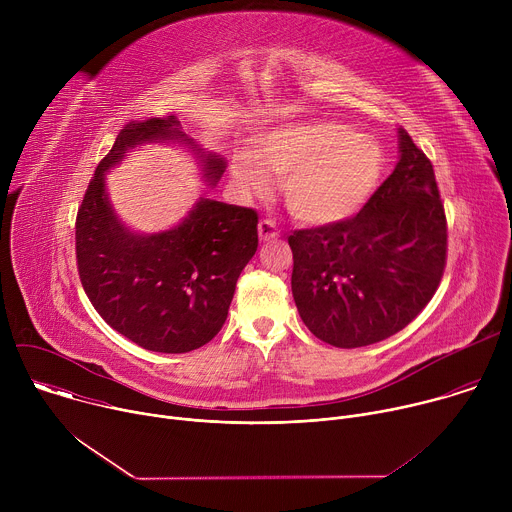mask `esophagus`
I'll use <instances>...</instances> for the list:
<instances>
[{"label":"esophagus","mask_w":512,"mask_h":512,"mask_svg":"<svg viewBox=\"0 0 512 512\" xmlns=\"http://www.w3.org/2000/svg\"><path fill=\"white\" fill-rule=\"evenodd\" d=\"M257 231H259V239H261L263 243L275 241V239L279 237V231H277V227H275L271 221H261L259 227H257Z\"/></svg>","instance_id":"esophagus-1"}]
</instances>
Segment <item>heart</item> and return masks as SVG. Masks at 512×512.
Segmentation results:
<instances>
[{
    "label": "heart",
    "mask_w": 512,
    "mask_h": 512,
    "mask_svg": "<svg viewBox=\"0 0 512 512\" xmlns=\"http://www.w3.org/2000/svg\"><path fill=\"white\" fill-rule=\"evenodd\" d=\"M281 178L289 214L312 227L346 221L369 202L383 174V152L369 135L336 121H298L263 133L255 156L239 154L231 168L247 198L271 192Z\"/></svg>",
    "instance_id": "1"
}]
</instances>
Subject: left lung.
<instances>
[{
    "label": "left lung",
    "mask_w": 512,
    "mask_h": 512,
    "mask_svg": "<svg viewBox=\"0 0 512 512\" xmlns=\"http://www.w3.org/2000/svg\"><path fill=\"white\" fill-rule=\"evenodd\" d=\"M391 176L348 221L289 235L291 294L308 330L338 348L381 342L433 298L446 214L431 162L405 129Z\"/></svg>",
    "instance_id": "left-lung-1"
}]
</instances>
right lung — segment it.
<instances>
[{
  "instance_id": "1",
  "label": "right lung",
  "mask_w": 512,
  "mask_h": 512,
  "mask_svg": "<svg viewBox=\"0 0 512 512\" xmlns=\"http://www.w3.org/2000/svg\"><path fill=\"white\" fill-rule=\"evenodd\" d=\"M178 145L214 188L227 160L204 150L178 117L127 123L101 160L77 216L83 287L101 318L137 346L182 354L221 332L241 271L257 251V212L200 196L182 221L137 233L115 212L107 174L143 145Z\"/></svg>"
}]
</instances>
